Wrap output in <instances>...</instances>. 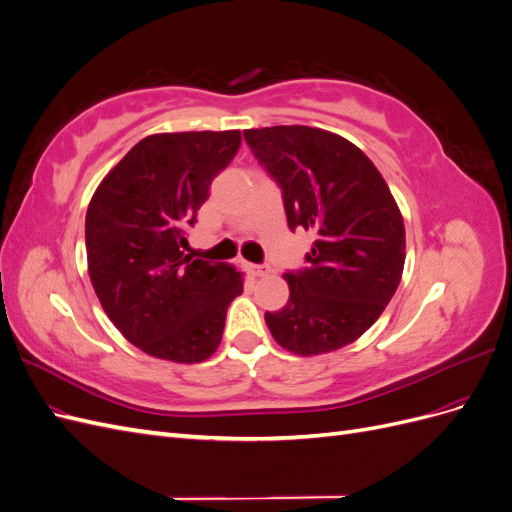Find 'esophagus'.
<instances>
[{
    "label": "esophagus",
    "mask_w": 512,
    "mask_h": 512,
    "mask_svg": "<svg viewBox=\"0 0 512 512\" xmlns=\"http://www.w3.org/2000/svg\"><path fill=\"white\" fill-rule=\"evenodd\" d=\"M247 271H250L254 277H262V275L271 273V269L267 265H247Z\"/></svg>",
    "instance_id": "34e87169"
}]
</instances>
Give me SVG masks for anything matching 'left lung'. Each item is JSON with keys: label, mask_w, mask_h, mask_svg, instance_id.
Masks as SVG:
<instances>
[{"label": "left lung", "mask_w": 512, "mask_h": 512, "mask_svg": "<svg viewBox=\"0 0 512 512\" xmlns=\"http://www.w3.org/2000/svg\"><path fill=\"white\" fill-rule=\"evenodd\" d=\"M282 188L290 230L316 235L307 267L288 271L290 299L265 320L282 348L324 354L359 339L389 305L406 260L401 211L365 153L309 126L243 132Z\"/></svg>", "instance_id": "obj_1"}]
</instances>
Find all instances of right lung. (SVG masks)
Wrapping results in <instances>:
<instances>
[{"instance_id": "add662e5", "label": "right lung", "mask_w": 512, "mask_h": 512, "mask_svg": "<svg viewBox=\"0 0 512 512\" xmlns=\"http://www.w3.org/2000/svg\"><path fill=\"white\" fill-rule=\"evenodd\" d=\"M239 130L151 134L98 185L85 218L89 277L106 316L149 356L200 363L218 350L243 275L183 256L209 185L237 156Z\"/></svg>"}]
</instances>
